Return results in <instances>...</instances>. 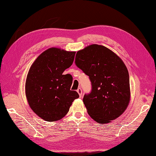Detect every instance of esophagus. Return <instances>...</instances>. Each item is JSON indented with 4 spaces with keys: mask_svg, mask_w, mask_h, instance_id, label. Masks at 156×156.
Here are the masks:
<instances>
[{
    "mask_svg": "<svg viewBox=\"0 0 156 156\" xmlns=\"http://www.w3.org/2000/svg\"><path fill=\"white\" fill-rule=\"evenodd\" d=\"M77 92H78L80 98H81V96H82V90H81V88H79L77 89Z\"/></svg>",
    "mask_w": 156,
    "mask_h": 156,
    "instance_id": "1",
    "label": "esophagus"
}]
</instances>
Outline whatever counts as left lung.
<instances>
[{"mask_svg": "<svg viewBox=\"0 0 156 156\" xmlns=\"http://www.w3.org/2000/svg\"><path fill=\"white\" fill-rule=\"evenodd\" d=\"M75 64L89 77L90 94L83 103L98 123H109L123 113L130 100L129 77L123 61L103 45L92 44L77 51Z\"/></svg>", "mask_w": 156, "mask_h": 156, "instance_id": "left-lung-1", "label": "left lung"}]
</instances>
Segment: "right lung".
I'll return each instance as SVG.
<instances>
[{"mask_svg": "<svg viewBox=\"0 0 156 156\" xmlns=\"http://www.w3.org/2000/svg\"><path fill=\"white\" fill-rule=\"evenodd\" d=\"M75 52L51 48L43 52L28 73L25 93L31 109L45 121L59 120L79 97L71 90L73 77L63 75L72 65Z\"/></svg>", "mask_w": 156, "mask_h": 156, "instance_id": "right-lung-1", "label": "right lung"}]
</instances>
